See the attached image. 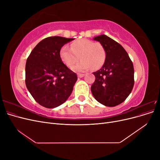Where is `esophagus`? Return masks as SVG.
<instances>
[{"label":"esophagus","instance_id":"esophagus-1","mask_svg":"<svg viewBox=\"0 0 160 160\" xmlns=\"http://www.w3.org/2000/svg\"><path fill=\"white\" fill-rule=\"evenodd\" d=\"M77 76H78V77H79V78H82V77H83L85 76L84 74H78L77 75Z\"/></svg>","mask_w":160,"mask_h":160}]
</instances>
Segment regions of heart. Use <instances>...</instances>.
Segmentation results:
<instances>
[{"instance_id": "1", "label": "heart", "mask_w": 160, "mask_h": 160, "mask_svg": "<svg viewBox=\"0 0 160 160\" xmlns=\"http://www.w3.org/2000/svg\"><path fill=\"white\" fill-rule=\"evenodd\" d=\"M62 62L69 67H72L79 59H81L74 67L77 72H83L92 68L99 69L105 60L106 53L104 47L99 42L82 38L71 44L70 49L63 47L60 51Z\"/></svg>"}]
</instances>
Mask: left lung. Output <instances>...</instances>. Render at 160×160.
<instances>
[{
    "label": "left lung",
    "instance_id": "8db88e82",
    "mask_svg": "<svg viewBox=\"0 0 160 160\" xmlns=\"http://www.w3.org/2000/svg\"><path fill=\"white\" fill-rule=\"evenodd\" d=\"M93 40L103 45L106 57L103 67L93 72L95 81L91 93L99 103L114 107L123 102L133 89L132 61L123 47L107 35L97 36Z\"/></svg>",
    "mask_w": 160,
    "mask_h": 160
}]
</instances>
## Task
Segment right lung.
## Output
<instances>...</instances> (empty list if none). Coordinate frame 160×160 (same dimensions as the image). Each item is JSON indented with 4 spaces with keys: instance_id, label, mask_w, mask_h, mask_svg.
<instances>
[{
    "instance_id": "right-lung-1",
    "label": "right lung",
    "mask_w": 160,
    "mask_h": 160,
    "mask_svg": "<svg viewBox=\"0 0 160 160\" xmlns=\"http://www.w3.org/2000/svg\"><path fill=\"white\" fill-rule=\"evenodd\" d=\"M74 38L49 37L42 40L28 56L25 67L26 86L38 103L55 108L71 95L77 76L60 57L62 47Z\"/></svg>"
}]
</instances>
